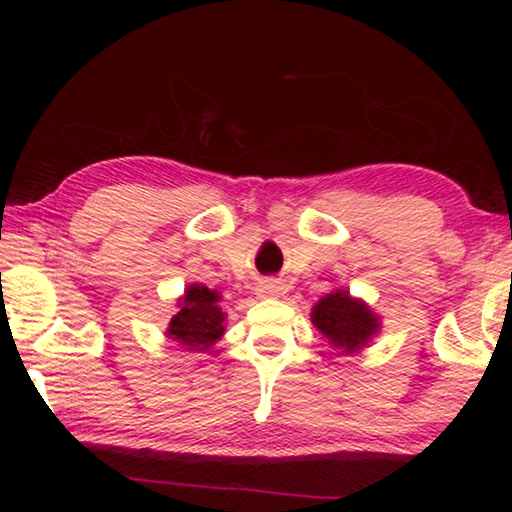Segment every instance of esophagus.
<instances>
[{
	"label": "esophagus",
	"mask_w": 512,
	"mask_h": 512,
	"mask_svg": "<svg viewBox=\"0 0 512 512\" xmlns=\"http://www.w3.org/2000/svg\"><path fill=\"white\" fill-rule=\"evenodd\" d=\"M277 291H280V284H277V280H262V282L257 284V296L259 298L275 296Z\"/></svg>",
	"instance_id": "obj_1"
}]
</instances>
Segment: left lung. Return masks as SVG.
Here are the masks:
<instances>
[{
    "label": "left lung",
    "mask_w": 512,
    "mask_h": 512,
    "mask_svg": "<svg viewBox=\"0 0 512 512\" xmlns=\"http://www.w3.org/2000/svg\"><path fill=\"white\" fill-rule=\"evenodd\" d=\"M311 323L334 348L354 352L377 332V318L345 291L327 293L311 311Z\"/></svg>",
    "instance_id": "1"
}]
</instances>
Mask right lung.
Wrapping results in <instances>:
<instances>
[{"instance_id": "1", "label": "right lung", "mask_w": 512, "mask_h": 512, "mask_svg": "<svg viewBox=\"0 0 512 512\" xmlns=\"http://www.w3.org/2000/svg\"><path fill=\"white\" fill-rule=\"evenodd\" d=\"M219 293L201 284L185 291L183 307L169 323V336L194 352H207L221 339L225 314L219 307Z\"/></svg>"}]
</instances>
